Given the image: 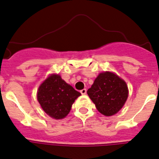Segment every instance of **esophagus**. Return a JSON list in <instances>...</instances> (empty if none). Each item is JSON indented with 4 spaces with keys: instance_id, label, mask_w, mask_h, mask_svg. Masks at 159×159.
Segmentation results:
<instances>
[{
    "instance_id": "obj_1",
    "label": "esophagus",
    "mask_w": 159,
    "mask_h": 159,
    "mask_svg": "<svg viewBox=\"0 0 159 159\" xmlns=\"http://www.w3.org/2000/svg\"><path fill=\"white\" fill-rule=\"evenodd\" d=\"M80 92H81V94H83V95H85V94L86 93V89H81V91H80Z\"/></svg>"
}]
</instances>
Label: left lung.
I'll use <instances>...</instances> for the list:
<instances>
[{"instance_id":"obj_1","label":"left lung","mask_w":159,"mask_h":159,"mask_svg":"<svg viewBox=\"0 0 159 159\" xmlns=\"http://www.w3.org/2000/svg\"><path fill=\"white\" fill-rule=\"evenodd\" d=\"M87 93L97 109L109 116L122 108L128 98V90L124 80L113 73L104 72L98 75Z\"/></svg>"}]
</instances>
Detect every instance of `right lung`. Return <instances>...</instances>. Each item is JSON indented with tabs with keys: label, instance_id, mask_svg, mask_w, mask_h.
I'll use <instances>...</instances> for the list:
<instances>
[{
	"label": "right lung",
	"instance_id": "right-lung-1",
	"mask_svg": "<svg viewBox=\"0 0 159 159\" xmlns=\"http://www.w3.org/2000/svg\"><path fill=\"white\" fill-rule=\"evenodd\" d=\"M80 95L59 75L52 74L39 86L37 99L46 113L58 120L68 115L73 103Z\"/></svg>",
	"mask_w": 159,
	"mask_h": 159
}]
</instances>
